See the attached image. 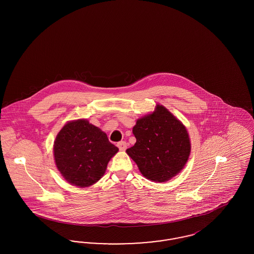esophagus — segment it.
I'll return each mask as SVG.
<instances>
[{
  "label": "esophagus",
  "mask_w": 254,
  "mask_h": 254,
  "mask_svg": "<svg viewBox=\"0 0 254 254\" xmlns=\"http://www.w3.org/2000/svg\"><path fill=\"white\" fill-rule=\"evenodd\" d=\"M117 146L119 147L120 150H126L127 147V144L125 141H121V142H119V143L117 144Z\"/></svg>",
  "instance_id": "obj_1"
}]
</instances>
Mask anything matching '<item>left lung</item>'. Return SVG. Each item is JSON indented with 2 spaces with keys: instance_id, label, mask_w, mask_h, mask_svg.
Returning <instances> with one entry per match:
<instances>
[{
  "instance_id": "left-lung-1",
  "label": "left lung",
  "mask_w": 254,
  "mask_h": 254,
  "mask_svg": "<svg viewBox=\"0 0 254 254\" xmlns=\"http://www.w3.org/2000/svg\"><path fill=\"white\" fill-rule=\"evenodd\" d=\"M135 145L127 153L146 179L169 181L184 169L190 154L186 127L163 106L138 119L133 127Z\"/></svg>"
}]
</instances>
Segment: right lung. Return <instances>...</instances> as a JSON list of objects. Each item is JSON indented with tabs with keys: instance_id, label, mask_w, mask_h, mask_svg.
<instances>
[{
	"instance_id": "obj_1",
	"label": "right lung",
	"mask_w": 254,
	"mask_h": 254,
	"mask_svg": "<svg viewBox=\"0 0 254 254\" xmlns=\"http://www.w3.org/2000/svg\"><path fill=\"white\" fill-rule=\"evenodd\" d=\"M118 150L106 133L85 119L66 123L53 145L56 167L62 176L79 188L99 181Z\"/></svg>"
}]
</instances>
